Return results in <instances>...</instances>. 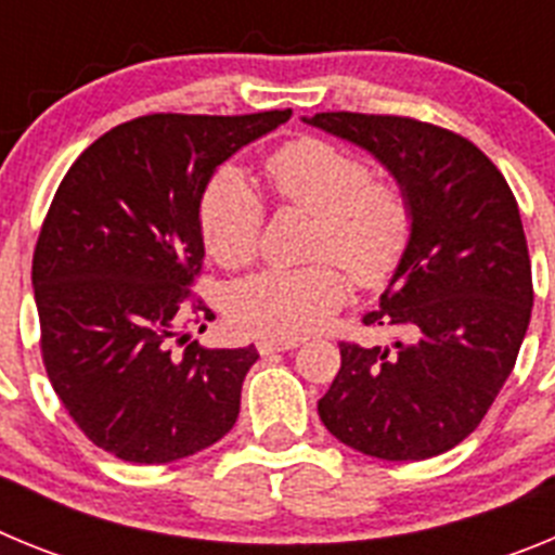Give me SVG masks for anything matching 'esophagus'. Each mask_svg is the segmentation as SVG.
<instances>
[{"instance_id": "esophagus-1", "label": "esophagus", "mask_w": 555, "mask_h": 555, "mask_svg": "<svg viewBox=\"0 0 555 555\" xmlns=\"http://www.w3.org/2000/svg\"><path fill=\"white\" fill-rule=\"evenodd\" d=\"M297 347V338H261L258 341V352L261 356H272V352H286Z\"/></svg>"}]
</instances>
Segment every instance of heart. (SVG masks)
I'll return each instance as SVG.
<instances>
[{
	"mask_svg": "<svg viewBox=\"0 0 555 555\" xmlns=\"http://www.w3.org/2000/svg\"><path fill=\"white\" fill-rule=\"evenodd\" d=\"M267 178L281 203L317 217L311 258L322 261L253 274L230 294V313L255 336L300 338L325 325L345 302L343 266L361 286L389 281L409 249L414 214L403 189L372 180L361 155L313 135L274 150ZM197 222L210 258L242 269L258 253L263 203L235 166H219L203 189Z\"/></svg>",
	"mask_w": 555,
	"mask_h": 555,
	"instance_id": "heart-1",
	"label": "heart"
}]
</instances>
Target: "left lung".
Here are the masks:
<instances>
[{
    "instance_id": "8db88e82",
    "label": "left lung",
    "mask_w": 555,
    "mask_h": 555,
    "mask_svg": "<svg viewBox=\"0 0 555 555\" xmlns=\"http://www.w3.org/2000/svg\"><path fill=\"white\" fill-rule=\"evenodd\" d=\"M308 125L372 152L414 214L403 261L366 327L391 347L341 341L320 400L338 442L386 461L448 453L487 416L531 322L533 283L517 199L464 135L409 116L333 111Z\"/></svg>"
}]
</instances>
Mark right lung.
I'll list each match as a JSON object with an SVG mask.
<instances>
[{"mask_svg":"<svg viewBox=\"0 0 555 555\" xmlns=\"http://www.w3.org/2000/svg\"><path fill=\"white\" fill-rule=\"evenodd\" d=\"M288 116H139L57 185L33 255L43 366L77 428L116 459L169 464L235 425L258 350L185 336L214 320L191 294L205 258L197 208L217 166Z\"/></svg>","mask_w":555,"mask_h":555,"instance_id":"1","label":"right lung"}]
</instances>
